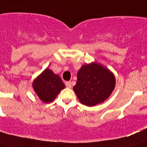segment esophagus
<instances>
[{"label": "esophagus", "mask_w": 147, "mask_h": 147, "mask_svg": "<svg viewBox=\"0 0 147 147\" xmlns=\"http://www.w3.org/2000/svg\"><path fill=\"white\" fill-rule=\"evenodd\" d=\"M66 87H68V88H71V83L70 82V81H67V82H66Z\"/></svg>", "instance_id": "obj_1"}]
</instances>
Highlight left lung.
I'll use <instances>...</instances> for the list:
<instances>
[{"label":"left lung","instance_id":"left-lung-1","mask_svg":"<svg viewBox=\"0 0 147 147\" xmlns=\"http://www.w3.org/2000/svg\"><path fill=\"white\" fill-rule=\"evenodd\" d=\"M115 84V77L109 69L99 63H91L78 70L73 90L81 103L91 107L106 100Z\"/></svg>","mask_w":147,"mask_h":147}]
</instances>
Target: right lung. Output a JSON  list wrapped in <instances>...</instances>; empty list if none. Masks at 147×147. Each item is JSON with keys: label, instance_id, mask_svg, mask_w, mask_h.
Instances as JSON below:
<instances>
[{"label": "right lung", "instance_id": "1", "mask_svg": "<svg viewBox=\"0 0 147 147\" xmlns=\"http://www.w3.org/2000/svg\"><path fill=\"white\" fill-rule=\"evenodd\" d=\"M33 87L39 98L45 103L54 101L65 84L58 75L45 69L33 82Z\"/></svg>", "mask_w": 147, "mask_h": 147}]
</instances>
